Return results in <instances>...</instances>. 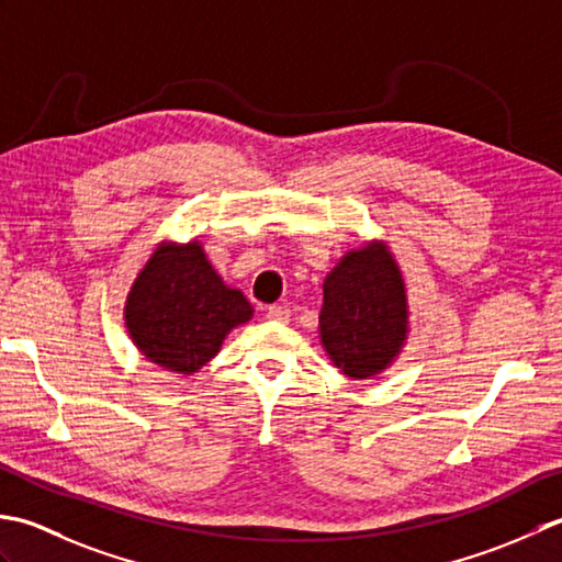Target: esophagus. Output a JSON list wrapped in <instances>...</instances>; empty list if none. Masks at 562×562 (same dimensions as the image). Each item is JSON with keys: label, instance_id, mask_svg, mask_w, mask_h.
<instances>
[{"label": "esophagus", "instance_id": "esophagus-1", "mask_svg": "<svg viewBox=\"0 0 562 562\" xmlns=\"http://www.w3.org/2000/svg\"><path fill=\"white\" fill-rule=\"evenodd\" d=\"M267 317L273 319V323H289L291 311H289V307H281V305H269L267 307Z\"/></svg>", "mask_w": 562, "mask_h": 562}]
</instances>
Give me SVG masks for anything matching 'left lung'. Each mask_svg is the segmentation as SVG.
<instances>
[{
  "instance_id": "left-lung-1",
  "label": "left lung",
  "mask_w": 562,
  "mask_h": 562,
  "mask_svg": "<svg viewBox=\"0 0 562 562\" xmlns=\"http://www.w3.org/2000/svg\"><path fill=\"white\" fill-rule=\"evenodd\" d=\"M319 337L341 373L363 381L385 371L407 339V295L397 261L383 243L341 257L323 283Z\"/></svg>"
}]
</instances>
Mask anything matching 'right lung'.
Listing matches in <instances>:
<instances>
[{
	"label": "right lung",
	"instance_id": "obj_1",
	"mask_svg": "<svg viewBox=\"0 0 562 562\" xmlns=\"http://www.w3.org/2000/svg\"><path fill=\"white\" fill-rule=\"evenodd\" d=\"M251 305L205 259L201 243H162L131 285L123 307L133 345L159 369L191 375L245 325Z\"/></svg>",
	"mask_w": 562,
	"mask_h": 562
}]
</instances>
